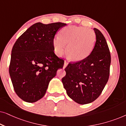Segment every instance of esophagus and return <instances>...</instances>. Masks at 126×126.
Masks as SVG:
<instances>
[{
    "label": "esophagus",
    "instance_id": "esophagus-1",
    "mask_svg": "<svg viewBox=\"0 0 126 126\" xmlns=\"http://www.w3.org/2000/svg\"><path fill=\"white\" fill-rule=\"evenodd\" d=\"M68 63H67V62L65 61V63H64V65H63V68H66V67L67 66V65H68Z\"/></svg>",
    "mask_w": 126,
    "mask_h": 126
}]
</instances>
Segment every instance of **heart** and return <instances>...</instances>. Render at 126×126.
Returning a JSON list of instances; mask_svg holds the SVG:
<instances>
[{
	"mask_svg": "<svg viewBox=\"0 0 126 126\" xmlns=\"http://www.w3.org/2000/svg\"><path fill=\"white\" fill-rule=\"evenodd\" d=\"M96 41V34L92 30L77 26H70L60 32V37L53 40L54 53L61 56L66 50L73 61H80L90 54Z\"/></svg>",
	"mask_w": 126,
	"mask_h": 126,
	"instance_id": "b5f03b06",
	"label": "heart"
}]
</instances>
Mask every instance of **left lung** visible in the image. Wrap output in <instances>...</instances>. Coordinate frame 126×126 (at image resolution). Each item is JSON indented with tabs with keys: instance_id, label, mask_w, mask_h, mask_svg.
Returning <instances> with one entry per match:
<instances>
[{
	"instance_id": "left-lung-1",
	"label": "left lung",
	"mask_w": 126,
	"mask_h": 126,
	"mask_svg": "<svg viewBox=\"0 0 126 126\" xmlns=\"http://www.w3.org/2000/svg\"><path fill=\"white\" fill-rule=\"evenodd\" d=\"M96 41L87 58L69 63L62 79L69 97L80 104L95 100L102 92L110 76L111 54L106 39L100 31L94 28Z\"/></svg>"
}]
</instances>
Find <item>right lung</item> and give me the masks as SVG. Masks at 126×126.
<instances>
[{
	"instance_id": "1",
	"label": "right lung",
	"mask_w": 126,
	"mask_h": 126,
	"mask_svg": "<svg viewBox=\"0 0 126 126\" xmlns=\"http://www.w3.org/2000/svg\"><path fill=\"white\" fill-rule=\"evenodd\" d=\"M66 25L36 23L14 45L9 73L15 93L23 101L34 103L44 97L50 81L63 68L64 61L54 54L53 40L58 29Z\"/></svg>"
}]
</instances>
